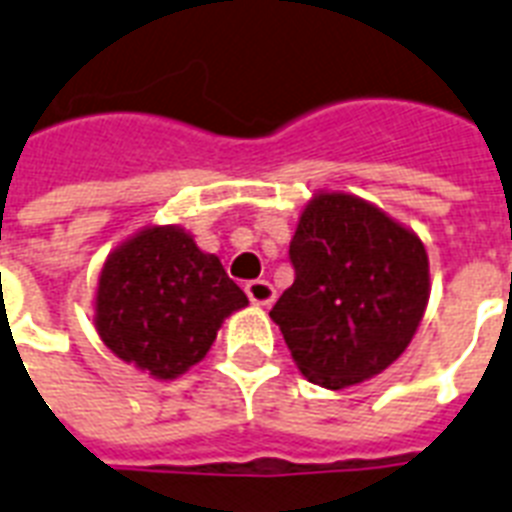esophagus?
I'll list each match as a JSON object with an SVG mask.
<instances>
[{
    "label": "esophagus",
    "instance_id": "1",
    "mask_svg": "<svg viewBox=\"0 0 512 512\" xmlns=\"http://www.w3.org/2000/svg\"><path fill=\"white\" fill-rule=\"evenodd\" d=\"M244 292H247V297L255 305H271L273 297H276V289L271 287V281L265 279L247 281V284H244Z\"/></svg>",
    "mask_w": 512,
    "mask_h": 512
}]
</instances>
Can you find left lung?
I'll use <instances>...</instances> for the list:
<instances>
[{
    "label": "left lung",
    "instance_id": "left-lung-1",
    "mask_svg": "<svg viewBox=\"0 0 512 512\" xmlns=\"http://www.w3.org/2000/svg\"><path fill=\"white\" fill-rule=\"evenodd\" d=\"M295 281L276 300L300 372L340 390L388 369L420 327L430 295L422 241L348 193H319L289 244Z\"/></svg>",
    "mask_w": 512,
    "mask_h": 512
}]
</instances>
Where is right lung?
<instances>
[{"mask_svg": "<svg viewBox=\"0 0 512 512\" xmlns=\"http://www.w3.org/2000/svg\"><path fill=\"white\" fill-rule=\"evenodd\" d=\"M247 303L215 255L175 225H159L108 255L95 327L122 361L172 380L207 356L225 316Z\"/></svg>", "mask_w": 512, "mask_h": 512, "instance_id": "obj_1", "label": "right lung"}]
</instances>
